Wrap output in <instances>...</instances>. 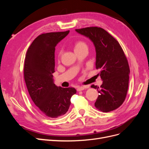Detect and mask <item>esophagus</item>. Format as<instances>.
<instances>
[{"label": "esophagus", "mask_w": 149, "mask_h": 149, "mask_svg": "<svg viewBox=\"0 0 149 149\" xmlns=\"http://www.w3.org/2000/svg\"><path fill=\"white\" fill-rule=\"evenodd\" d=\"M89 88V86H81L77 88V91H83L84 89H87Z\"/></svg>", "instance_id": "1"}]
</instances>
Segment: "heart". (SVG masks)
Instances as JSON below:
<instances>
[{
  "instance_id": "1",
  "label": "heart",
  "mask_w": 149,
  "mask_h": 149,
  "mask_svg": "<svg viewBox=\"0 0 149 149\" xmlns=\"http://www.w3.org/2000/svg\"><path fill=\"white\" fill-rule=\"evenodd\" d=\"M84 48H87V45L86 44L85 42H83V41H77L74 44V52L76 51L80 50ZM62 52H60V54H59V56H60L61 55Z\"/></svg>"
}]
</instances>
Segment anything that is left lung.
I'll return each instance as SVG.
<instances>
[{
  "label": "left lung",
  "mask_w": 149,
  "mask_h": 149,
  "mask_svg": "<svg viewBox=\"0 0 149 149\" xmlns=\"http://www.w3.org/2000/svg\"><path fill=\"white\" fill-rule=\"evenodd\" d=\"M76 32L88 37L96 49V68L102 80L94 106L98 110L108 112L116 109L127 95L130 70L125 54L119 42L109 33L97 26L76 29Z\"/></svg>",
  "instance_id": "obj_1"
}]
</instances>
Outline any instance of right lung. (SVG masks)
<instances>
[{"label":"right lung","mask_w":149,"mask_h":149,"mask_svg":"<svg viewBox=\"0 0 149 149\" xmlns=\"http://www.w3.org/2000/svg\"><path fill=\"white\" fill-rule=\"evenodd\" d=\"M70 31L40 35L31 43L26 54L24 79L30 96L42 113L57 118L66 113L74 88L58 87L54 83L55 47Z\"/></svg>","instance_id":"right-lung-1"}]
</instances>
